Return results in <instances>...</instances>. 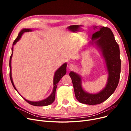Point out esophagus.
I'll use <instances>...</instances> for the list:
<instances>
[{
    "label": "esophagus",
    "instance_id": "34e87169",
    "mask_svg": "<svg viewBox=\"0 0 131 131\" xmlns=\"http://www.w3.org/2000/svg\"><path fill=\"white\" fill-rule=\"evenodd\" d=\"M69 68H70V69H74V68H75V65L71 64L69 65Z\"/></svg>",
    "mask_w": 131,
    "mask_h": 131
}]
</instances>
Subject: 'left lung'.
Returning a JSON list of instances; mask_svg holds the SVG:
<instances>
[{
    "mask_svg": "<svg viewBox=\"0 0 131 131\" xmlns=\"http://www.w3.org/2000/svg\"><path fill=\"white\" fill-rule=\"evenodd\" d=\"M92 39L95 40V43L100 48L106 60L108 72L106 86L98 93L90 94L85 92L82 89L80 75L71 72L70 76L77 99L82 104L94 105L105 101L114 92L120 78L121 60L119 46L109 27H100L99 30L93 34Z\"/></svg>",
    "mask_w": 131,
    "mask_h": 131,
    "instance_id": "left-lung-1",
    "label": "left lung"
}]
</instances>
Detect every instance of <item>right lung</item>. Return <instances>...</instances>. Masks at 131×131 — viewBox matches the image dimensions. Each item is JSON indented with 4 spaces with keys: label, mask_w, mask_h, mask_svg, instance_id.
Returning a JSON list of instances; mask_svg holds the SVG:
<instances>
[{
    "label": "right lung",
    "mask_w": 131,
    "mask_h": 131,
    "mask_svg": "<svg viewBox=\"0 0 131 131\" xmlns=\"http://www.w3.org/2000/svg\"><path fill=\"white\" fill-rule=\"evenodd\" d=\"M32 31V30L29 29H24L20 31V32L18 34L17 37L14 40V41L13 46H14L16 44V43L20 39V38H21L22 34L24 32H29V31ZM12 54H11V56L10 57V59H9V76H10V81H11V82H12L13 87L14 88V89L17 91L14 84L13 82L12 77V73H11V60H12V55H13V47H12ZM66 66H67L66 63L64 64L61 67H60L58 68V70L56 72H55V74H54V79H53V91H52V93L51 94V95L49 96V97L47 98V99H46L40 101H36V102L30 101L29 100H27L26 99H25L23 98L27 102H28L29 104H30L31 105H33V106H45L49 105L51 104H52V103L54 101V99H55V93H56V88H57V86L58 83L59 82V81L60 80L61 78L63 77L64 75H65V74L66 73Z\"/></svg>",
    "instance_id": "obj_1"
}]
</instances>
